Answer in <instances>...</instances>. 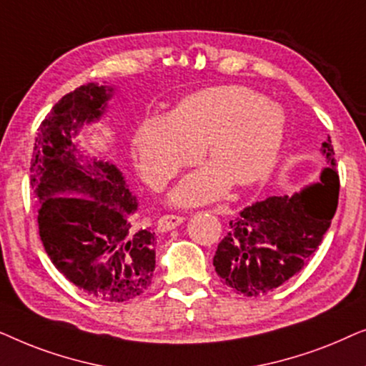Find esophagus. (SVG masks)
<instances>
[{"label":"esophagus","mask_w":366,"mask_h":366,"mask_svg":"<svg viewBox=\"0 0 366 366\" xmlns=\"http://www.w3.org/2000/svg\"><path fill=\"white\" fill-rule=\"evenodd\" d=\"M183 223V217H177V214H164L158 219V232H168V229L177 228Z\"/></svg>","instance_id":"obj_1"}]
</instances>
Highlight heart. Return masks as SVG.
Segmentation results:
<instances>
[{"label":"heart","instance_id":"obj_1","mask_svg":"<svg viewBox=\"0 0 366 366\" xmlns=\"http://www.w3.org/2000/svg\"><path fill=\"white\" fill-rule=\"evenodd\" d=\"M282 109L242 86L203 89L184 98L169 117H149L133 139L143 178L163 188L179 167L198 158L207 144L213 167L189 174L174 199L183 204L208 202L238 187L257 183L272 172L282 148Z\"/></svg>","mask_w":366,"mask_h":366}]
</instances>
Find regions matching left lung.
I'll return each instance as SVG.
<instances>
[{"label":"left lung","instance_id":"8db88e82","mask_svg":"<svg viewBox=\"0 0 366 366\" xmlns=\"http://www.w3.org/2000/svg\"><path fill=\"white\" fill-rule=\"evenodd\" d=\"M328 168L293 197H268L229 219L213 258L222 283L243 297L282 287L307 267L338 207L340 177L332 139L322 143Z\"/></svg>","mask_w":366,"mask_h":366}]
</instances>
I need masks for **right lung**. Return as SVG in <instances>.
Instances as JSON below:
<instances>
[{"instance_id":"right-lung-1","label":"right lung","mask_w":366,"mask_h":366,"mask_svg":"<svg viewBox=\"0 0 366 366\" xmlns=\"http://www.w3.org/2000/svg\"><path fill=\"white\" fill-rule=\"evenodd\" d=\"M109 93L86 83L54 104L38 128L29 182L39 237L58 272L89 297L122 303L152 285L157 238L138 227V202L114 164L83 167L71 142L79 124L99 118ZM73 191L89 197L62 194Z\"/></svg>"}]
</instances>
